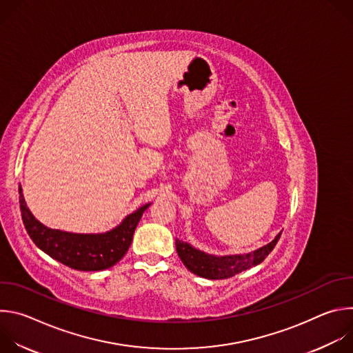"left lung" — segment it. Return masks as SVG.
I'll use <instances>...</instances> for the list:
<instances>
[{
  "mask_svg": "<svg viewBox=\"0 0 353 353\" xmlns=\"http://www.w3.org/2000/svg\"><path fill=\"white\" fill-rule=\"evenodd\" d=\"M281 233L282 232H279L268 244L245 254L212 256L179 239H176V250L183 264L192 274L207 279H225L263 263L275 247Z\"/></svg>",
  "mask_w": 353,
  "mask_h": 353,
  "instance_id": "obj_1",
  "label": "left lung"
}]
</instances>
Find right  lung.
Masks as SVG:
<instances>
[{"label":"right lung","mask_w":353,"mask_h":353,"mask_svg":"<svg viewBox=\"0 0 353 353\" xmlns=\"http://www.w3.org/2000/svg\"><path fill=\"white\" fill-rule=\"evenodd\" d=\"M22 221L33 243L47 256L78 271H102L119 263L128 251L134 230L150 203L127 215L123 222L105 233H72L52 229L39 222L25 203L19 185Z\"/></svg>","instance_id":"right-lung-1"}]
</instances>
